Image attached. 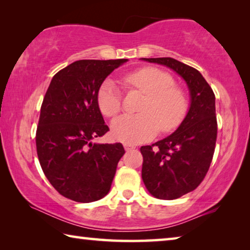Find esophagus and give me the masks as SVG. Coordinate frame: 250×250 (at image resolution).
Segmentation results:
<instances>
[{
	"mask_svg": "<svg viewBox=\"0 0 250 250\" xmlns=\"http://www.w3.org/2000/svg\"><path fill=\"white\" fill-rule=\"evenodd\" d=\"M125 151H131V150L135 149V146L132 145H125Z\"/></svg>",
	"mask_w": 250,
	"mask_h": 250,
	"instance_id": "1",
	"label": "esophagus"
}]
</instances>
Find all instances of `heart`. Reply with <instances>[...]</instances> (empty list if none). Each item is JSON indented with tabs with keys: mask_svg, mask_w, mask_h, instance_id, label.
Masks as SVG:
<instances>
[{
	"mask_svg": "<svg viewBox=\"0 0 250 250\" xmlns=\"http://www.w3.org/2000/svg\"><path fill=\"white\" fill-rule=\"evenodd\" d=\"M124 83L146 95L139 108L140 115L122 116L113 121L112 135L117 140L135 145L150 140L160 130L167 133L179 128L188 112V100L175 80L156 67H143L125 75ZM97 103L103 115L115 118L122 109L120 90L112 79L101 84Z\"/></svg>",
	"mask_w": 250,
	"mask_h": 250,
	"instance_id": "obj_1",
	"label": "heart"
}]
</instances>
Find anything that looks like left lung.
I'll return each mask as SVG.
<instances>
[{"label":"left lung","mask_w":250,"mask_h":250,"mask_svg":"<svg viewBox=\"0 0 250 250\" xmlns=\"http://www.w3.org/2000/svg\"><path fill=\"white\" fill-rule=\"evenodd\" d=\"M143 59L176 71L191 92V107L175 132L140 149L142 180L147 191L160 200H175L202 183L213 160L217 139L215 95L191 66L171 57Z\"/></svg>","instance_id":"left-lung-1"}]
</instances>
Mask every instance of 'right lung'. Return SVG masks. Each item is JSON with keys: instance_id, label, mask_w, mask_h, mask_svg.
Segmentation results:
<instances>
[{"instance_id": "add662e5", "label": "right lung", "mask_w": 250, "mask_h": 250, "mask_svg": "<svg viewBox=\"0 0 250 250\" xmlns=\"http://www.w3.org/2000/svg\"><path fill=\"white\" fill-rule=\"evenodd\" d=\"M128 59H83L54 76L41 107L36 150L45 176L66 198L80 203L108 194L119 160L121 143H92L109 128L97 103L108 75Z\"/></svg>"}]
</instances>
